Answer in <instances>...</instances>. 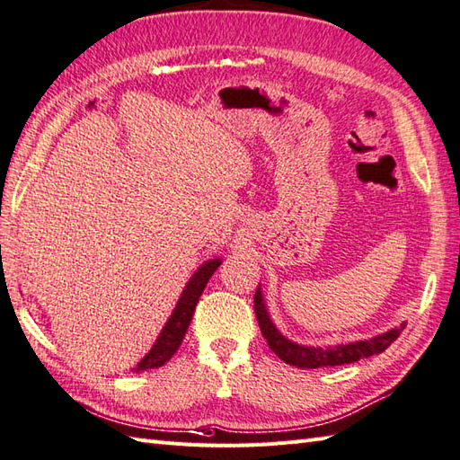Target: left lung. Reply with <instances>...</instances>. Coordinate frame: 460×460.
<instances>
[{
	"label": "left lung",
	"instance_id": "obj_1",
	"mask_svg": "<svg viewBox=\"0 0 460 460\" xmlns=\"http://www.w3.org/2000/svg\"><path fill=\"white\" fill-rule=\"evenodd\" d=\"M254 314L259 319V327L262 331V337L272 349V352L279 358H282L286 365H292L297 368H323V367H339V365H350L360 358H367L372 355H380L386 350L394 341H396L405 327L403 323L396 329H390L375 339L357 341V343L349 345H337V347H304L297 345L294 341L286 339L276 325L270 322L269 312L262 300L261 288L254 292Z\"/></svg>",
	"mask_w": 460,
	"mask_h": 460
}]
</instances>
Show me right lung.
Segmentation results:
<instances>
[{
	"label": "right lung",
	"mask_w": 460,
	"mask_h": 460,
	"mask_svg": "<svg viewBox=\"0 0 460 460\" xmlns=\"http://www.w3.org/2000/svg\"><path fill=\"white\" fill-rule=\"evenodd\" d=\"M221 259H213L208 261L199 266V269L191 274L190 282L186 284L184 292H181L180 300L174 307L172 315L168 317L166 325L160 331V335L156 339V343L153 345V349L146 352L145 358H141V362L137 365V372L138 370H146V368H158L166 365V362L172 358L174 352L178 350L181 339H184L186 331L190 327L191 315H194V309L199 302V296L204 292V288L208 284V280L211 279V274L219 269Z\"/></svg>",
	"instance_id": "right-lung-1"
}]
</instances>
